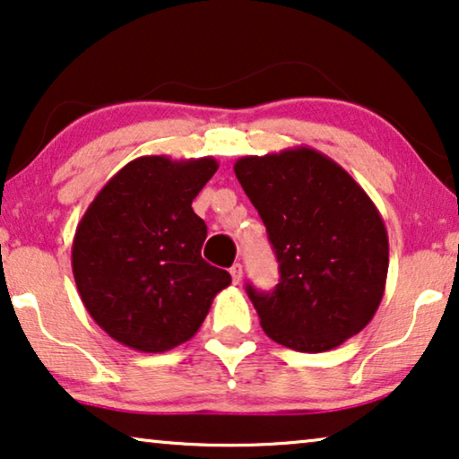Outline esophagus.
I'll use <instances>...</instances> for the list:
<instances>
[{
  "mask_svg": "<svg viewBox=\"0 0 459 459\" xmlns=\"http://www.w3.org/2000/svg\"><path fill=\"white\" fill-rule=\"evenodd\" d=\"M230 273H231V280H234V284H240L242 278H244V269H242L240 263H234V265H231V269H230Z\"/></svg>",
  "mask_w": 459,
  "mask_h": 459,
  "instance_id": "34e87169",
  "label": "esophagus"
}]
</instances>
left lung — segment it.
I'll use <instances>...</instances> for the list:
<instances>
[{"label":"left lung","mask_w":459,"mask_h":459,"mask_svg":"<svg viewBox=\"0 0 459 459\" xmlns=\"http://www.w3.org/2000/svg\"><path fill=\"white\" fill-rule=\"evenodd\" d=\"M234 171L280 263L273 292L247 286L265 334L300 353H324L366 328L388 273V234L366 190L307 146L242 156Z\"/></svg>","instance_id":"left-lung-1"}]
</instances>
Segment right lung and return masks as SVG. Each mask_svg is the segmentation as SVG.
I'll return each instance as SVG.
<instances>
[{"label": "right lung", "instance_id": "1", "mask_svg": "<svg viewBox=\"0 0 459 459\" xmlns=\"http://www.w3.org/2000/svg\"><path fill=\"white\" fill-rule=\"evenodd\" d=\"M219 169L212 156H140L112 175L81 217L73 275L85 309L125 347L165 353L190 341L231 284L200 256L206 225L192 209Z\"/></svg>", "mask_w": 459, "mask_h": 459}]
</instances>
